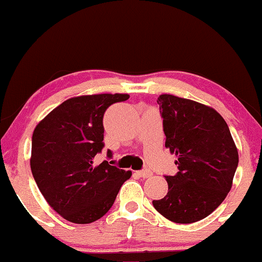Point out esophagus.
Listing matches in <instances>:
<instances>
[{
    "instance_id": "esophagus-1",
    "label": "esophagus",
    "mask_w": 262,
    "mask_h": 262,
    "mask_svg": "<svg viewBox=\"0 0 262 262\" xmlns=\"http://www.w3.org/2000/svg\"><path fill=\"white\" fill-rule=\"evenodd\" d=\"M136 174H137L139 178H143V179H146V178L151 177V175H152V173H151V171H150L149 169H144V170H138V171H136Z\"/></svg>"
}]
</instances>
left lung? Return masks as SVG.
Here are the masks:
<instances>
[{
	"label": "left lung",
	"instance_id": "obj_1",
	"mask_svg": "<svg viewBox=\"0 0 262 262\" xmlns=\"http://www.w3.org/2000/svg\"><path fill=\"white\" fill-rule=\"evenodd\" d=\"M157 103L178 173L164 177L168 193L152 205L174 223H194L212 213L231 189L237 148L216 110L170 94L160 95Z\"/></svg>",
	"mask_w": 262,
	"mask_h": 262
}]
</instances>
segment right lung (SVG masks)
I'll list each match as a JSON object with an SVG mask.
<instances>
[{"mask_svg": "<svg viewBox=\"0 0 262 262\" xmlns=\"http://www.w3.org/2000/svg\"><path fill=\"white\" fill-rule=\"evenodd\" d=\"M128 94H94L68 99L33 131L31 170L41 194L64 220L88 224L101 218L117 198L131 170L103 161L93 164L103 148L106 110ZM112 157V151H107Z\"/></svg>", "mask_w": 262, "mask_h": 262, "instance_id": "1", "label": "right lung"}]
</instances>
